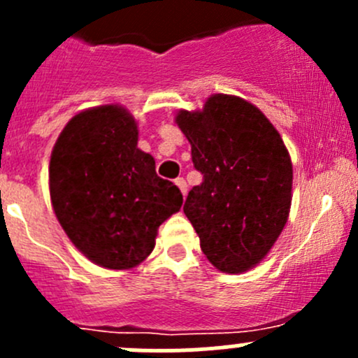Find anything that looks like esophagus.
Instances as JSON below:
<instances>
[{
  "label": "esophagus",
  "instance_id": "obj_1",
  "mask_svg": "<svg viewBox=\"0 0 358 358\" xmlns=\"http://www.w3.org/2000/svg\"><path fill=\"white\" fill-rule=\"evenodd\" d=\"M175 183H176V185H178V189L182 190L183 197H185L187 196V182H185V180H183V178H176Z\"/></svg>",
  "mask_w": 358,
  "mask_h": 358
}]
</instances>
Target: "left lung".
Segmentation results:
<instances>
[{
    "mask_svg": "<svg viewBox=\"0 0 358 358\" xmlns=\"http://www.w3.org/2000/svg\"><path fill=\"white\" fill-rule=\"evenodd\" d=\"M175 121L202 173L183 206L202 252L220 272H248L286 227L289 152L266 115L241 96L216 93L201 110H180Z\"/></svg>",
    "mask_w": 358,
    "mask_h": 358,
    "instance_id": "left-lung-1",
    "label": "left lung"
}]
</instances>
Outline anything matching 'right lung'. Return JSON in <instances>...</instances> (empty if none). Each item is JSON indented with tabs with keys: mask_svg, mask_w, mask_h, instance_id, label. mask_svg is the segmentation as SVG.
<instances>
[{
	"mask_svg": "<svg viewBox=\"0 0 358 358\" xmlns=\"http://www.w3.org/2000/svg\"><path fill=\"white\" fill-rule=\"evenodd\" d=\"M138 126L117 103L78 112L50 157V197L64 232L90 262L109 270L140 265L157 229L183 196L138 147Z\"/></svg>",
	"mask_w": 358,
	"mask_h": 358,
	"instance_id": "1",
	"label": "right lung"
}]
</instances>
